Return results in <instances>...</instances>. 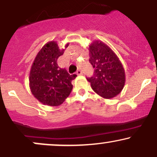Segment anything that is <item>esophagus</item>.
<instances>
[{
	"instance_id": "34e87169",
	"label": "esophagus",
	"mask_w": 157,
	"mask_h": 157,
	"mask_svg": "<svg viewBox=\"0 0 157 157\" xmlns=\"http://www.w3.org/2000/svg\"><path fill=\"white\" fill-rule=\"evenodd\" d=\"M77 75H82V71H81V70H77Z\"/></svg>"
}]
</instances>
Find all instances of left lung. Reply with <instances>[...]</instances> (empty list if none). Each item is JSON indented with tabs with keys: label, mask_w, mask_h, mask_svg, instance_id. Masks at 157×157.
I'll return each mask as SVG.
<instances>
[{
	"label": "left lung",
	"mask_w": 157,
	"mask_h": 157,
	"mask_svg": "<svg viewBox=\"0 0 157 157\" xmlns=\"http://www.w3.org/2000/svg\"><path fill=\"white\" fill-rule=\"evenodd\" d=\"M89 62L94 74L87 78L95 93L105 99L116 97L123 89L125 73L120 59L111 48L100 40L91 44Z\"/></svg>",
	"instance_id": "obj_1"
}]
</instances>
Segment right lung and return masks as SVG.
Returning a JSON list of instances; mask_svg holds the SVG:
<instances>
[{
    "label": "right lung",
    "instance_id": "obj_1",
    "mask_svg": "<svg viewBox=\"0 0 157 157\" xmlns=\"http://www.w3.org/2000/svg\"><path fill=\"white\" fill-rule=\"evenodd\" d=\"M68 44L65 47L67 48ZM65 49H60L57 42L50 41L40 50L32 65L29 88L34 97L43 104L60 105L69 96L76 75H70L57 63Z\"/></svg>",
    "mask_w": 157,
    "mask_h": 157
}]
</instances>
